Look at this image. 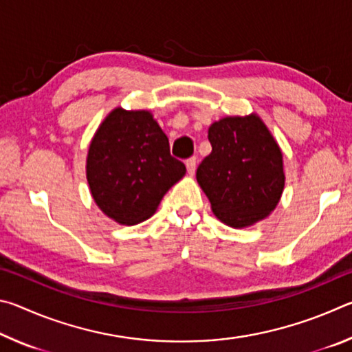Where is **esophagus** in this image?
Listing matches in <instances>:
<instances>
[{
  "label": "esophagus",
  "mask_w": 352,
  "mask_h": 352,
  "mask_svg": "<svg viewBox=\"0 0 352 352\" xmlns=\"http://www.w3.org/2000/svg\"><path fill=\"white\" fill-rule=\"evenodd\" d=\"M195 168H197V160H195V158H189L188 162H186L188 174H189V175H194V174H195Z\"/></svg>",
  "instance_id": "obj_1"
}]
</instances>
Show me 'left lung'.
I'll return each instance as SVG.
<instances>
[{"mask_svg": "<svg viewBox=\"0 0 352 352\" xmlns=\"http://www.w3.org/2000/svg\"><path fill=\"white\" fill-rule=\"evenodd\" d=\"M212 151L200 163L197 183L220 222L247 228L270 216L281 200L285 175L281 147L252 113L225 116L208 129Z\"/></svg>", "mask_w": 352, "mask_h": 352, "instance_id": "1", "label": "left lung"}]
</instances>
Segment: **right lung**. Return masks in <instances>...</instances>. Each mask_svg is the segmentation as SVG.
Here are the masks:
<instances>
[{
	"label": "right lung",
	"mask_w": 352,
	"mask_h": 352,
	"mask_svg": "<svg viewBox=\"0 0 352 352\" xmlns=\"http://www.w3.org/2000/svg\"><path fill=\"white\" fill-rule=\"evenodd\" d=\"M186 174L148 110L116 107L88 147L87 182L94 204L119 225L152 217L164 194Z\"/></svg>",
	"instance_id": "obj_1"
}]
</instances>
